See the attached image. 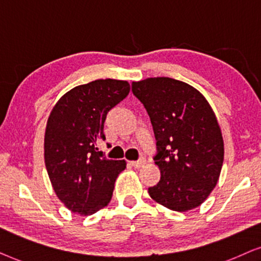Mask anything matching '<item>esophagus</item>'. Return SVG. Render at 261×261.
<instances>
[{
	"mask_svg": "<svg viewBox=\"0 0 261 261\" xmlns=\"http://www.w3.org/2000/svg\"><path fill=\"white\" fill-rule=\"evenodd\" d=\"M130 163H131V165H133L134 167H136V168H140V167L145 165V159L141 158L140 160H137V161H131Z\"/></svg>",
	"mask_w": 261,
	"mask_h": 261,
	"instance_id": "esophagus-1",
	"label": "esophagus"
}]
</instances>
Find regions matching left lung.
Instances as JSON below:
<instances>
[{
	"instance_id": "8db88e82",
	"label": "left lung",
	"mask_w": 261,
	"mask_h": 261,
	"mask_svg": "<svg viewBox=\"0 0 261 261\" xmlns=\"http://www.w3.org/2000/svg\"><path fill=\"white\" fill-rule=\"evenodd\" d=\"M156 138L161 179L148 192L168 209L187 211L209 197L220 178L223 138L216 116L196 88L171 77L133 82Z\"/></svg>"
}]
</instances>
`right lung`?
Wrapping results in <instances>:
<instances>
[{
  "label": "right lung",
  "mask_w": 261,
  "mask_h": 261,
  "mask_svg": "<svg viewBox=\"0 0 261 261\" xmlns=\"http://www.w3.org/2000/svg\"><path fill=\"white\" fill-rule=\"evenodd\" d=\"M130 85L95 80L62 96L48 117L45 166L56 194L72 213L88 216L112 198L124 160H109L98 144L105 141L103 124L110 110L126 98Z\"/></svg>",
  "instance_id": "add662e5"
}]
</instances>
